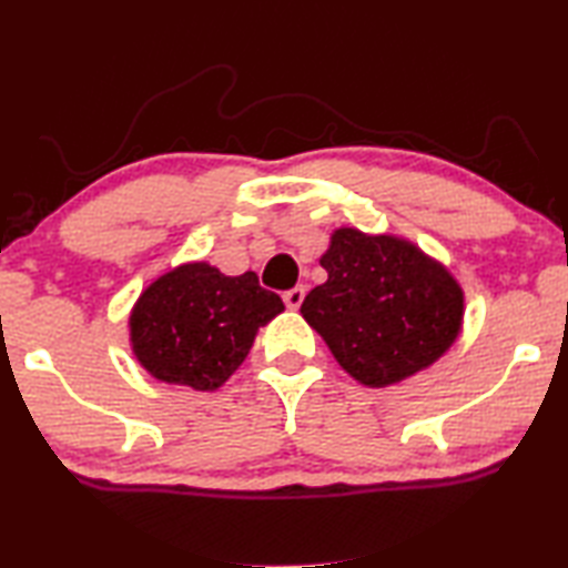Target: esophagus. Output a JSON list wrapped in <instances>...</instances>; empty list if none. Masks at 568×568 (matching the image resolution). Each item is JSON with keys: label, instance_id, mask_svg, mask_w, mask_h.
Returning <instances> with one entry per match:
<instances>
[{"label": "esophagus", "instance_id": "34e87169", "mask_svg": "<svg viewBox=\"0 0 568 568\" xmlns=\"http://www.w3.org/2000/svg\"><path fill=\"white\" fill-rule=\"evenodd\" d=\"M303 297H305L303 285H295V287H291V291L283 293V301H285L287 307H291V311H297V307L303 305Z\"/></svg>", "mask_w": 568, "mask_h": 568}]
</instances>
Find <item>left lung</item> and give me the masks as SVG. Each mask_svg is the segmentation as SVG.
Instances as JSON below:
<instances>
[{
	"instance_id": "1",
	"label": "left lung",
	"mask_w": 568,
	"mask_h": 568,
	"mask_svg": "<svg viewBox=\"0 0 568 568\" xmlns=\"http://www.w3.org/2000/svg\"><path fill=\"white\" fill-rule=\"evenodd\" d=\"M320 265L327 281L301 313L359 385L389 387L422 373L462 333V285L415 243L337 229Z\"/></svg>"
}]
</instances>
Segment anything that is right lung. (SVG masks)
Segmentation results:
<instances>
[{
    "label": "right lung",
    "mask_w": 568,
    "mask_h": 568,
    "mask_svg": "<svg viewBox=\"0 0 568 568\" xmlns=\"http://www.w3.org/2000/svg\"><path fill=\"white\" fill-rule=\"evenodd\" d=\"M283 311L281 295L251 271L225 275L211 263H183L133 303L131 353L159 383L213 392L248 357L257 329Z\"/></svg>",
    "instance_id": "1"
}]
</instances>
